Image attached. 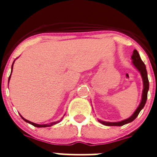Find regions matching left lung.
<instances>
[{
    "label": "left lung",
    "mask_w": 157,
    "mask_h": 157,
    "mask_svg": "<svg viewBox=\"0 0 157 157\" xmlns=\"http://www.w3.org/2000/svg\"><path fill=\"white\" fill-rule=\"evenodd\" d=\"M131 59H132V63L133 65L135 67L137 70L140 72L141 74V78H142V80H143V91H142V98H141V103H140L139 106L138 107V109H136L135 112H134V114L130 116V118L127 119V120H124L123 121L120 122H116V123H110V122H105L102 121V120H98L101 123L104 124L105 126H123L125 125L127 123H130V122L134 121L135 120L137 116H138L139 112H141V110L144 108L145 103H146L147 101V95H148V91H149V79H148V75H147V71H146V67H145V63H143V61L141 60V57L139 56V53L136 49H134V52H133V55L131 56Z\"/></svg>",
    "instance_id": "obj_1"
}]
</instances>
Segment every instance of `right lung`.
<instances>
[{"label":"right lung","instance_id":"add662e5","mask_svg":"<svg viewBox=\"0 0 157 157\" xmlns=\"http://www.w3.org/2000/svg\"><path fill=\"white\" fill-rule=\"evenodd\" d=\"M14 61H15V60H14ZM13 63H14V62H13ZM13 63H12V68H13ZM11 73H12V72H11ZM10 78H11V75H10V76H9V78H8V82H9V79H10ZM21 116L22 119H23V120H24L25 122H27V123H30V124H31V125L34 126V127H51V126L54 125V124H56V123H59V121H58V122H54V123H49V124H41H41H37V123H32V122H30V121H29V120H26V119H24V118H23L22 116Z\"/></svg>","mask_w":157,"mask_h":157}]
</instances>
